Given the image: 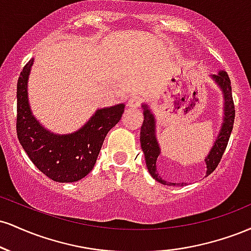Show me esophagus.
<instances>
[{
  "mask_svg": "<svg viewBox=\"0 0 251 251\" xmlns=\"http://www.w3.org/2000/svg\"><path fill=\"white\" fill-rule=\"evenodd\" d=\"M140 103H142V98L138 97V96H134V97L129 98L127 105H128L131 108H137V107H139Z\"/></svg>",
  "mask_w": 251,
  "mask_h": 251,
  "instance_id": "obj_1",
  "label": "esophagus"
}]
</instances>
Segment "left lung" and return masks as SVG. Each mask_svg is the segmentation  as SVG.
Here are the masks:
<instances>
[{
    "mask_svg": "<svg viewBox=\"0 0 251 251\" xmlns=\"http://www.w3.org/2000/svg\"><path fill=\"white\" fill-rule=\"evenodd\" d=\"M214 81L220 86V88L223 92L224 96V117L223 124L218 134L217 139L212 146L211 151L205 157L206 164V176H209L211 172L215 171L217 165L220 164L222 155L226 151L227 142H229L230 134H231L232 127H234V120H235V105L234 100H232L231 93V82H230L229 75L224 71L218 72V74L211 75ZM143 114H144V122L140 128V145L145 155L146 166L150 175L154 178L155 180L159 181L160 184L164 185H171V186H183V183H170L162 179L160 175L157 171V158L160 154V149L158 145L157 138H155V119L153 113L150 111L148 105H143Z\"/></svg>",
    "mask_w": 251,
    "mask_h": 251,
    "instance_id": "8db88e82",
    "label": "left lung"
}]
</instances>
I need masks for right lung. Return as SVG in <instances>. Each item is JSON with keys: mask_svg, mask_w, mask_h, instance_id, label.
Returning <instances> with one entry per match:
<instances>
[{"mask_svg": "<svg viewBox=\"0 0 251 251\" xmlns=\"http://www.w3.org/2000/svg\"><path fill=\"white\" fill-rule=\"evenodd\" d=\"M34 59L27 62L17 81L16 132L19 142L42 174L54 181L72 183L86 177L97 162L108 131L119 123L124 103L98 109L87 124L71 134H54L31 114L27 82Z\"/></svg>", "mask_w": 251, "mask_h": 251, "instance_id": "right-lung-1", "label": "right lung"}]
</instances>
